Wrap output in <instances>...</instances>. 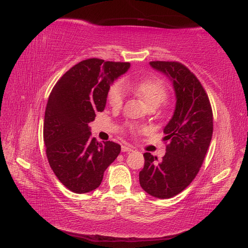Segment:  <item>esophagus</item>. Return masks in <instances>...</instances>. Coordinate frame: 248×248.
Segmentation results:
<instances>
[{
    "instance_id": "1",
    "label": "esophagus",
    "mask_w": 248,
    "mask_h": 248,
    "mask_svg": "<svg viewBox=\"0 0 248 248\" xmlns=\"http://www.w3.org/2000/svg\"><path fill=\"white\" fill-rule=\"evenodd\" d=\"M122 151L123 152H133V151H134V149L130 147V145H123Z\"/></svg>"
}]
</instances>
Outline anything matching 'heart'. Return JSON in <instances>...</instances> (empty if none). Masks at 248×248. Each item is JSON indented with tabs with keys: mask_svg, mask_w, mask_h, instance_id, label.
Listing matches in <instances>:
<instances>
[{
	"mask_svg": "<svg viewBox=\"0 0 248 248\" xmlns=\"http://www.w3.org/2000/svg\"><path fill=\"white\" fill-rule=\"evenodd\" d=\"M124 87L134 92L148 107L152 105L159 106L167 98V87L160 79H144L136 84L115 82L111 86L108 93V100L112 107L119 108L123 105L125 96Z\"/></svg>",
	"mask_w": 248,
	"mask_h": 248,
	"instance_id": "b5f03b06",
	"label": "heart"
}]
</instances>
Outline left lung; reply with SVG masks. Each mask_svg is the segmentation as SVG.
Instances as JSON below:
<instances>
[{"label":"left lung","mask_w":248,"mask_h":248,"mask_svg":"<svg viewBox=\"0 0 248 248\" xmlns=\"http://www.w3.org/2000/svg\"><path fill=\"white\" fill-rule=\"evenodd\" d=\"M150 66L172 82L176 105L163 129L167 153L161 160L143 154L139 183L149 195L168 199L181 193L198 174L212 140L213 112L204 89L186 66L177 62H151Z\"/></svg>","instance_id":"8db88e82"}]
</instances>
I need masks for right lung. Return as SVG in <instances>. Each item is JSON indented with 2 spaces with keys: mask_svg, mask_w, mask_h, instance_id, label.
<instances>
[{
  "mask_svg": "<svg viewBox=\"0 0 248 248\" xmlns=\"http://www.w3.org/2000/svg\"><path fill=\"white\" fill-rule=\"evenodd\" d=\"M130 66L98 59L82 61L63 74L50 93L44 120L46 154L55 176L73 193L97 188L120 153L118 143L92 138L89 123L95 113L105 110L111 85Z\"/></svg>",
  "mask_w": 248,
  "mask_h": 248,
  "instance_id": "1",
  "label": "right lung"
}]
</instances>
